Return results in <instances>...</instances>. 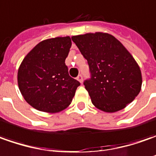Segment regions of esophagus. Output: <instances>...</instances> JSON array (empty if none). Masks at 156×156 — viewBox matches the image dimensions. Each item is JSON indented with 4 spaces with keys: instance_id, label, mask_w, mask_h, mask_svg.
I'll list each match as a JSON object with an SVG mask.
<instances>
[{
    "instance_id": "1",
    "label": "esophagus",
    "mask_w": 156,
    "mask_h": 156,
    "mask_svg": "<svg viewBox=\"0 0 156 156\" xmlns=\"http://www.w3.org/2000/svg\"><path fill=\"white\" fill-rule=\"evenodd\" d=\"M77 80L79 81L81 83H83V76H82V75H78V78H77Z\"/></svg>"
}]
</instances>
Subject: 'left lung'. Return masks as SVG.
<instances>
[{
  "label": "left lung",
  "instance_id": "8db88e82",
  "mask_svg": "<svg viewBox=\"0 0 156 156\" xmlns=\"http://www.w3.org/2000/svg\"><path fill=\"white\" fill-rule=\"evenodd\" d=\"M72 40L88 61L91 78L83 84L96 108L113 113L136 98L142 88L141 69L120 41L101 32Z\"/></svg>",
  "mask_w": 156,
  "mask_h": 156
}]
</instances>
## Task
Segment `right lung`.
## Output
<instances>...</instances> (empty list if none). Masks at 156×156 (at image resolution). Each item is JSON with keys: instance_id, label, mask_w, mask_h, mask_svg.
<instances>
[{"instance_id": "obj_1", "label": "right lung", "mask_w": 156, "mask_h": 156, "mask_svg": "<svg viewBox=\"0 0 156 156\" xmlns=\"http://www.w3.org/2000/svg\"><path fill=\"white\" fill-rule=\"evenodd\" d=\"M72 41L69 36L42 41L26 55L18 69V86L32 107L57 113L71 105L80 83L66 66Z\"/></svg>"}]
</instances>
